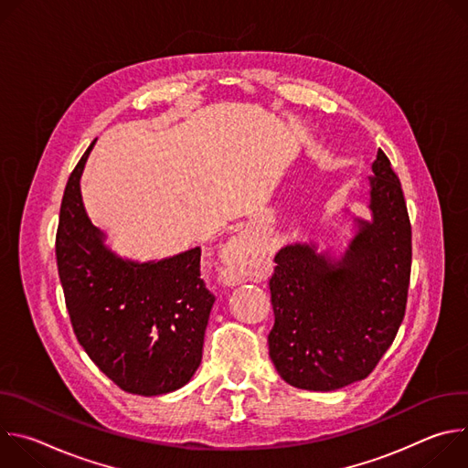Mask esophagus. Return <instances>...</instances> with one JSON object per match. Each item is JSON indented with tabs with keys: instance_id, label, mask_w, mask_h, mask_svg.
I'll list each match as a JSON object with an SVG mask.
<instances>
[{
	"instance_id": "34e87169",
	"label": "esophagus",
	"mask_w": 468,
	"mask_h": 468,
	"mask_svg": "<svg viewBox=\"0 0 468 468\" xmlns=\"http://www.w3.org/2000/svg\"><path fill=\"white\" fill-rule=\"evenodd\" d=\"M255 262V253L250 244L242 239H235L224 251V278L229 285H237L246 278L251 264Z\"/></svg>"
}]
</instances>
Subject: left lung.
Returning a JSON list of instances; mask_svg holds the SVG:
<instances>
[{
    "label": "left lung",
    "instance_id": "obj_1",
    "mask_svg": "<svg viewBox=\"0 0 468 468\" xmlns=\"http://www.w3.org/2000/svg\"><path fill=\"white\" fill-rule=\"evenodd\" d=\"M372 174V222H359L339 261L314 253V244H291L274 257L269 354L292 387L335 390L365 379L404 320L411 222L402 183L383 150Z\"/></svg>",
    "mask_w": 468,
    "mask_h": 468
}]
</instances>
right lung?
I'll use <instances>...</instances> for the list:
<instances>
[{
	"label": "right lung",
	"mask_w": 468,
	"mask_h": 468,
	"mask_svg": "<svg viewBox=\"0 0 468 468\" xmlns=\"http://www.w3.org/2000/svg\"><path fill=\"white\" fill-rule=\"evenodd\" d=\"M96 141L66 183L55 237L57 269L76 337L122 390L157 396L202 363L215 296L199 278L202 248L133 262L112 255L89 220L80 179Z\"/></svg>",
	"instance_id": "1"
}]
</instances>
